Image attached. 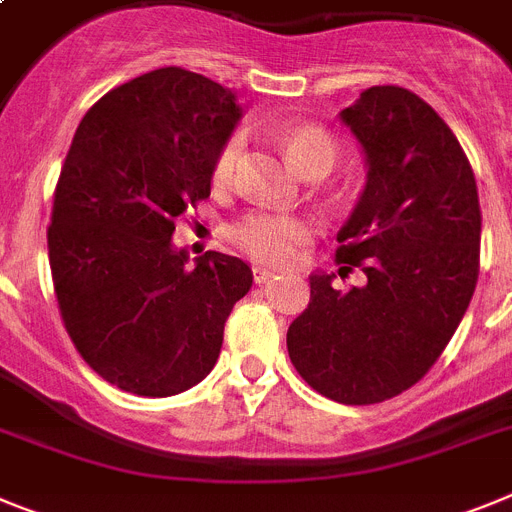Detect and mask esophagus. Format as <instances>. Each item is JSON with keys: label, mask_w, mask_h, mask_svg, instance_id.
Returning <instances> with one entry per match:
<instances>
[{"label": "esophagus", "mask_w": 512, "mask_h": 512, "mask_svg": "<svg viewBox=\"0 0 512 512\" xmlns=\"http://www.w3.org/2000/svg\"><path fill=\"white\" fill-rule=\"evenodd\" d=\"M274 277V272L272 269H266V266H253V279H256V282H259V285H264V282H269V279Z\"/></svg>", "instance_id": "obj_1"}]
</instances>
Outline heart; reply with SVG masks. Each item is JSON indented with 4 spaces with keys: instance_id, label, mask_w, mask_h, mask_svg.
<instances>
[{
    "instance_id": "obj_1",
    "label": "heart",
    "mask_w": 512,
    "mask_h": 512,
    "mask_svg": "<svg viewBox=\"0 0 512 512\" xmlns=\"http://www.w3.org/2000/svg\"><path fill=\"white\" fill-rule=\"evenodd\" d=\"M285 147L300 173L316 168V165L331 170L336 160L334 142L326 131L316 129V126L292 129L285 137ZM240 150H243V139L238 134H233L220 147L212 163V181L217 186H227L233 181ZM310 233H313V227L305 217L285 212H264V209L243 214L230 227V238H233L235 246L246 251L251 259L264 261V264H287V261L295 259V253L310 238Z\"/></svg>"
}]
</instances>
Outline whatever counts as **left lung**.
Returning <instances> with one entry per match:
<instances>
[{
  "label": "left lung",
  "mask_w": 512,
  "mask_h": 512,
  "mask_svg": "<svg viewBox=\"0 0 512 512\" xmlns=\"http://www.w3.org/2000/svg\"><path fill=\"white\" fill-rule=\"evenodd\" d=\"M365 155V189L339 230L334 290L310 274V303L287 331L303 381L339 404L393 399L435 365L474 295L482 212L456 134L419 95L370 87L339 113Z\"/></svg>",
  "instance_id": "obj_1"
}]
</instances>
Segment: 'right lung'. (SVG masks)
Here are the masks:
<instances>
[{
    "label": "right lung",
    "instance_id": "add662e5",
    "mask_svg": "<svg viewBox=\"0 0 512 512\" xmlns=\"http://www.w3.org/2000/svg\"><path fill=\"white\" fill-rule=\"evenodd\" d=\"M230 87L181 67L134 77L85 113L54 194L48 261L82 360L137 396H176L220 357L225 321L253 285L246 261L189 266L176 217L212 191L240 119Z\"/></svg>",
    "mask_w": 512,
    "mask_h": 512
}]
</instances>
